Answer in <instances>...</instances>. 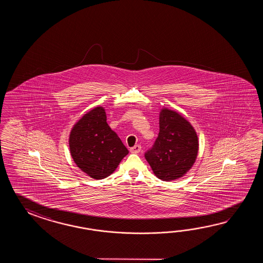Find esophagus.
<instances>
[{
  "label": "esophagus",
  "instance_id": "1",
  "mask_svg": "<svg viewBox=\"0 0 263 263\" xmlns=\"http://www.w3.org/2000/svg\"><path fill=\"white\" fill-rule=\"evenodd\" d=\"M141 148H142L141 145H134V147H132L129 151H130L132 153H135L136 154V153H139L140 151H141Z\"/></svg>",
  "mask_w": 263,
  "mask_h": 263
}]
</instances>
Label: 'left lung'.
Returning <instances> with one entry per match:
<instances>
[{
	"label": "left lung",
	"instance_id": "left-lung-1",
	"mask_svg": "<svg viewBox=\"0 0 263 263\" xmlns=\"http://www.w3.org/2000/svg\"><path fill=\"white\" fill-rule=\"evenodd\" d=\"M160 132L145 160L158 179H180L193 167L198 154V137L192 124L176 112L163 107L159 115Z\"/></svg>",
	"mask_w": 263,
	"mask_h": 263
}]
</instances>
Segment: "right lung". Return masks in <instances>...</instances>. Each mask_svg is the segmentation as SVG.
<instances>
[{
  "label": "right lung",
  "instance_id": "1",
  "mask_svg": "<svg viewBox=\"0 0 263 263\" xmlns=\"http://www.w3.org/2000/svg\"><path fill=\"white\" fill-rule=\"evenodd\" d=\"M106 120L105 109L99 105L84 114L69 134L68 145L73 161L92 179L109 177L129 153Z\"/></svg>",
  "mask_w": 263,
  "mask_h": 263
}]
</instances>
